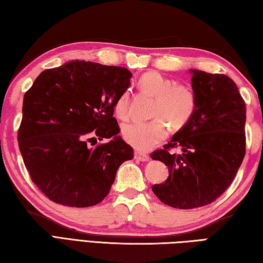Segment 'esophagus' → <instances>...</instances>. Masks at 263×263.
I'll return each instance as SVG.
<instances>
[{"instance_id":"34e87169","label":"esophagus","mask_w":263,"mask_h":263,"mask_svg":"<svg viewBox=\"0 0 263 263\" xmlns=\"http://www.w3.org/2000/svg\"><path fill=\"white\" fill-rule=\"evenodd\" d=\"M135 159L140 160V161H148V160H150V157L145 155V153L135 152Z\"/></svg>"}]
</instances>
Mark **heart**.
Listing matches in <instances>:
<instances>
[{"mask_svg": "<svg viewBox=\"0 0 263 263\" xmlns=\"http://www.w3.org/2000/svg\"><path fill=\"white\" fill-rule=\"evenodd\" d=\"M140 86L156 97L152 117L148 122L133 121L122 126L121 135L128 144L140 151H147L159 144L168 135V121L175 129L184 127L195 115L197 96L186 85H176L174 80L158 72H147L140 79ZM129 90H123L115 103V115L120 120L129 116Z\"/></svg>", "mask_w": 263, "mask_h": 263, "instance_id": "b5f03b06", "label": "heart"}]
</instances>
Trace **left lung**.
<instances>
[{
    "label": "left lung",
    "mask_w": 263,
    "mask_h": 263,
    "mask_svg": "<svg viewBox=\"0 0 263 263\" xmlns=\"http://www.w3.org/2000/svg\"><path fill=\"white\" fill-rule=\"evenodd\" d=\"M195 115L151 158L168 166L167 180L152 191L171 207L197 209L219 198L234 181L246 152V105L224 74L190 70ZM180 147V155L169 152Z\"/></svg>",
    "instance_id": "1"
}]
</instances>
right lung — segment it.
<instances>
[{"label":"right lung","instance_id":"add662e5","mask_svg":"<svg viewBox=\"0 0 263 263\" xmlns=\"http://www.w3.org/2000/svg\"><path fill=\"white\" fill-rule=\"evenodd\" d=\"M132 76L125 67L72 61L43 71L25 93L19 150L33 183L50 200L70 207L100 204L118 168L134 158L113 117ZM96 137L112 140L90 148Z\"/></svg>","mask_w":263,"mask_h":263}]
</instances>
